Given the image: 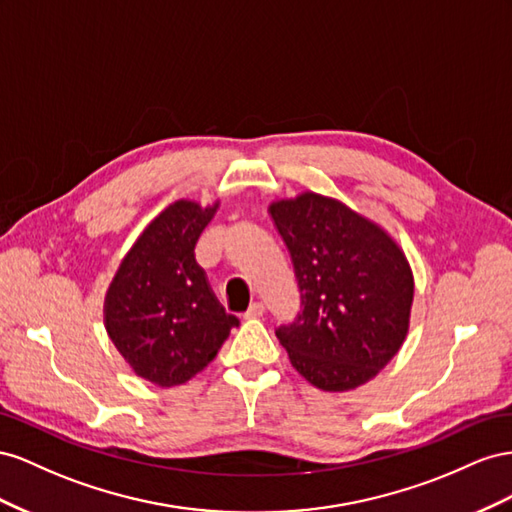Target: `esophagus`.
Segmentation results:
<instances>
[{
	"label": "esophagus",
	"mask_w": 512,
	"mask_h": 512,
	"mask_svg": "<svg viewBox=\"0 0 512 512\" xmlns=\"http://www.w3.org/2000/svg\"><path fill=\"white\" fill-rule=\"evenodd\" d=\"M264 311H266L264 304H261V302H253L251 306H248V311L244 313V317H246V319H257V317L264 315Z\"/></svg>",
	"instance_id": "obj_1"
}]
</instances>
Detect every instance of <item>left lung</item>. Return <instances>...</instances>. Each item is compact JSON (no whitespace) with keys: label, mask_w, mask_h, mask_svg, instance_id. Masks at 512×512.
Returning a JSON list of instances; mask_svg holds the SVG:
<instances>
[{"label":"left lung","mask_w":512,"mask_h":512,"mask_svg":"<svg viewBox=\"0 0 512 512\" xmlns=\"http://www.w3.org/2000/svg\"><path fill=\"white\" fill-rule=\"evenodd\" d=\"M287 246L302 313L276 328L289 362L326 392L354 390L397 356L414 274L390 233L343 201L304 191L268 208Z\"/></svg>","instance_id":"left-lung-1"}]
</instances>
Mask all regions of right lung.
<instances>
[{"label":"right lung","mask_w":512,"mask_h":512,"mask_svg":"<svg viewBox=\"0 0 512 512\" xmlns=\"http://www.w3.org/2000/svg\"><path fill=\"white\" fill-rule=\"evenodd\" d=\"M221 201H173L141 231L105 296V328L137 377L171 388L216 358L238 317L214 298L195 244Z\"/></svg>","instance_id":"1"}]
</instances>
